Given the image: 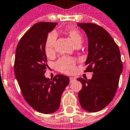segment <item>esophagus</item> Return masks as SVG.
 Instances as JSON below:
<instances>
[{
    "label": "esophagus",
    "mask_w": 130,
    "mask_h": 130,
    "mask_svg": "<svg viewBox=\"0 0 130 130\" xmlns=\"http://www.w3.org/2000/svg\"><path fill=\"white\" fill-rule=\"evenodd\" d=\"M76 80V78L74 77H70V82H73Z\"/></svg>",
    "instance_id": "1"
}]
</instances>
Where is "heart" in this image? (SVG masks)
<instances>
[{
    "mask_svg": "<svg viewBox=\"0 0 130 130\" xmlns=\"http://www.w3.org/2000/svg\"><path fill=\"white\" fill-rule=\"evenodd\" d=\"M67 33L73 40L76 46L81 45L83 37L81 32L78 30L71 29L68 30ZM56 39H57L56 32H51L48 34V37L46 38V43H45V52L48 56H50L54 52ZM75 64H76V62L73 59L69 58V57H62L57 61L56 63V67L59 71L67 73V74H70L74 71Z\"/></svg>",
    "mask_w": 130,
    "mask_h": 130,
    "instance_id": "heart-1",
    "label": "heart"
}]
</instances>
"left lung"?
<instances>
[{
    "instance_id": "left-lung-1",
    "label": "left lung",
    "mask_w": 130,
    "mask_h": 130,
    "mask_svg": "<svg viewBox=\"0 0 130 130\" xmlns=\"http://www.w3.org/2000/svg\"><path fill=\"white\" fill-rule=\"evenodd\" d=\"M86 34L88 54L85 72H93L92 79L78 78L82 84L78 92L81 107L98 112L111 102L118 88L123 65L120 52L110 34L102 27L91 23H78Z\"/></svg>"
}]
</instances>
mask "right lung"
<instances>
[{"mask_svg":"<svg viewBox=\"0 0 130 130\" xmlns=\"http://www.w3.org/2000/svg\"><path fill=\"white\" fill-rule=\"evenodd\" d=\"M57 23H35L21 37L15 50L14 73L25 101L35 110L43 114L56 112L61 97L69 84L68 76L57 74L45 77L47 57L45 43L48 32Z\"/></svg>","mask_w":130,"mask_h":130,"instance_id":"1","label":"right lung"}]
</instances>
